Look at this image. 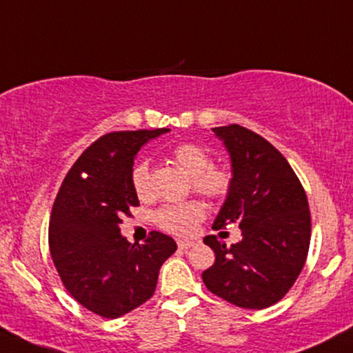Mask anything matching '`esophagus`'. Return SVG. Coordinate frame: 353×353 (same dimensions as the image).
Listing matches in <instances>:
<instances>
[{"instance_id":"esophagus-1","label":"esophagus","mask_w":353,"mask_h":353,"mask_svg":"<svg viewBox=\"0 0 353 353\" xmlns=\"http://www.w3.org/2000/svg\"><path fill=\"white\" fill-rule=\"evenodd\" d=\"M177 245H179V249H182V250H188L194 245V241H179L177 242Z\"/></svg>"}]
</instances>
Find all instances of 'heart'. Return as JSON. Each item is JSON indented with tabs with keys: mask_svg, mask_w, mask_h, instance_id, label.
Returning <instances> with one entry per match:
<instances>
[{
	"mask_svg": "<svg viewBox=\"0 0 353 353\" xmlns=\"http://www.w3.org/2000/svg\"><path fill=\"white\" fill-rule=\"evenodd\" d=\"M172 157L190 176L192 188L212 199L224 197L229 192L232 177L224 169L210 168L209 154L201 145L182 143L172 149ZM132 188L139 197L149 194V165L148 161H139L131 172ZM205 217V208L201 201L190 199L177 204H165L157 210L156 222L159 228L177 236H188L194 232L197 224Z\"/></svg>",
	"mask_w": 353,
	"mask_h": 353,
	"instance_id": "1",
	"label": "heart"
}]
</instances>
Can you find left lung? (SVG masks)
Here are the masks:
<instances>
[{"instance_id":"obj_1","label":"left lung","mask_w":353,"mask_h":353,"mask_svg":"<svg viewBox=\"0 0 353 353\" xmlns=\"http://www.w3.org/2000/svg\"><path fill=\"white\" fill-rule=\"evenodd\" d=\"M230 159L232 182L212 229L229 224L242 239L228 245L205 236L216 254L202 281L212 294L242 309L261 310L289 292L305 264L310 212L301 181L277 149L242 125L212 128Z\"/></svg>"}]
</instances>
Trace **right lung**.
I'll list each match as a JSON object with an SVG mask.
<instances>
[{"label": "right lung", "instance_id": "add662e5", "mask_svg": "<svg viewBox=\"0 0 353 353\" xmlns=\"http://www.w3.org/2000/svg\"><path fill=\"white\" fill-rule=\"evenodd\" d=\"M171 129L117 131L99 137L64 177L52 205L50 250L72 297L106 319L123 317L152 297L161 265L176 252L154 230L144 244L121 234V216L139 205L131 172L139 149Z\"/></svg>", "mask_w": 353, "mask_h": 353}]
</instances>
